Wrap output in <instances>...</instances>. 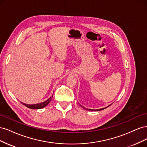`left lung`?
Masks as SVG:
<instances>
[{
    "label": "left lung",
    "instance_id": "left-lung-1",
    "mask_svg": "<svg viewBox=\"0 0 147 147\" xmlns=\"http://www.w3.org/2000/svg\"><path fill=\"white\" fill-rule=\"evenodd\" d=\"M110 105H109V106H110ZM80 106L82 107H83L84 109H85V110H90V111H99V110H104V109H106L107 107H105V108H102V109H96V110H93V109H86V108H84V107H83V106H82L81 105H80Z\"/></svg>",
    "mask_w": 147,
    "mask_h": 147
}]
</instances>
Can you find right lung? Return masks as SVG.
Here are the masks:
<instances>
[{
  "mask_svg": "<svg viewBox=\"0 0 147 147\" xmlns=\"http://www.w3.org/2000/svg\"><path fill=\"white\" fill-rule=\"evenodd\" d=\"M53 95L50 97V98H49L48 100H45V102H41V103H39V104H24V103H23V102H21V103L25 105L26 107H27L29 108V109H42L43 107H45V106H47L49 103H50V101L51 100V99L53 97Z\"/></svg>",
  "mask_w": 147,
  "mask_h": 147,
  "instance_id": "obj_1",
  "label": "right lung"
}]
</instances>
